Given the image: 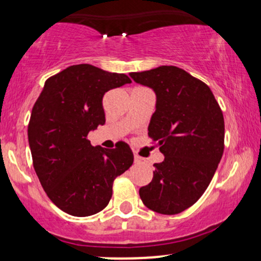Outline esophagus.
Returning <instances> with one entry per match:
<instances>
[{
	"label": "esophagus",
	"instance_id": "esophagus-1",
	"mask_svg": "<svg viewBox=\"0 0 261 261\" xmlns=\"http://www.w3.org/2000/svg\"><path fill=\"white\" fill-rule=\"evenodd\" d=\"M134 161H135V163H137V164H141V163H143V162H145V160H143L142 157H140V155H137V154H135Z\"/></svg>",
	"mask_w": 261,
	"mask_h": 261
}]
</instances>
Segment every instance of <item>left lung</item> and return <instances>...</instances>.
I'll return each mask as SVG.
<instances>
[{"mask_svg": "<svg viewBox=\"0 0 261 261\" xmlns=\"http://www.w3.org/2000/svg\"><path fill=\"white\" fill-rule=\"evenodd\" d=\"M130 76L157 95L148 136L164 154L163 162L154 163L152 181L140 189V197L158 214H180L202 196L222 158V110L206 83L176 66Z\"/></svg>", "mask_w": 261, "mask_h": 261, "instance_id": "1", "label": "left lung"}]
</instances>
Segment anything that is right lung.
I'll return each mask as SVG.
<instances>
[{"label": "right lung", "instance_id": "right-lung-1", "mask_svg": "<svg viewBox=\"0 0 261 261\" xmlns=\"http://www.w3.org/2000/svg\"><path fill=\"white\" fill-rule=\"evenodd\" d=\"M131 80L81 64L45 81L28 125L33 166L49 199L77 217L92 216L107 207L113 182L134 163L130 146H92L87 135L106 124L103 97Z\"/></svg>", "mask_w": 261, "mask_h": 261}]
</instances>
